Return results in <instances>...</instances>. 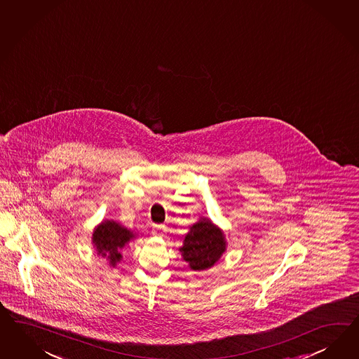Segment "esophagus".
I'll list each match as a JSON object with an SVG mask.
<instances>
[{
    "mask_svg": "<svg viewBox=\"0 0 359 359\" xmlns=\"http://www.w3.org/2000/svg\"><path fill=\"white\" fill-rule=\"evenodd\" d=\"M166 233V226H154L152 228V235L157 237H164Z\"/></svg>",
    "mask_w": 359,
    "mask_h": 359,
    "instance_id": "1",
    "label": "esophagus"
}]
</instances>
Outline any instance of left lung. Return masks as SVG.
<instances>
[{
    "instance_id": "8db88e82",
    "label": "left lung",
    "mask_w": 359,
    "mask_h": 359,
    "mask_svg": "<svg viewBox=\"0 0 359 359\" xmlns=\"http://www.w3.org/2000/svg\"><path fill=\"white\" fill-rule=\"evenodd\" d=\"M226 250V235L208 217L201 216L189 228L180 248L181 256L190 270L203 271L217 264Z\"/></svg>"
}]
</instances>
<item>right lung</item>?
I'll return each mask as SVG.
<instances>
[{
    "instance_id": "1",
    "label": "right lung",
    "mask_w": 359,
    "mask_h": 359,
    "mask_svg": "<svg viewBox=\"0 0 359 359\" xmlns=\"http://www.w3.org/2000/svg\"><path fill=\"white\" fill-rule=\"evenodd\" d=\"M137 233L119 224L115 220H102L94 228L92 236L93 248L97 255L106 258L109 265L115 267L122 261V250L128 245Z\"/></svg>"
}]
</instances>
